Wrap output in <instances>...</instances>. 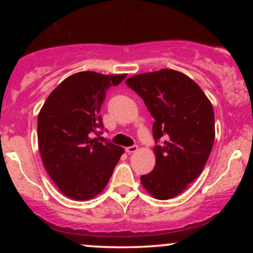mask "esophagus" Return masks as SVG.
<instances>
[{
    "label": "esophagus",
    "mask_w": 253,
    "mask_h": 253,
    "mask_svg": "<svg viewBox=\"0 0 253 253\" xmlns=\"http://www.w3.org/2000/svg\"><path fill=\"white\" fill-rule=\"evenodd\" d=\"M138 151V146L136 145H133V146H129V147H126V152L127 153H134Z\"/></svg>",
    "instance_id": "1"
}]
</instances>
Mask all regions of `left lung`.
<instances>
[{
  "instance_id": "left-lung-1",
  "label": "left lung",
  "mask_w": 253,
  "mask_h": 253,
  "mask_svg": "<svg viewBox=\"0 0 253 253\" xmlns=\"http://www.w3.org/2000/svg\"><path fill=\"white\" fill-rule=\"evenodd\" d=\"M155 118V169L140 177L145 190L158 200L172 199L200 176L208 161L215 121L210 98L183 72L172 69L134 75L126 81Z\"/></svg>"
}]
</instances>
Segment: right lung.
<instances>
[{
	"instance_id": "right-lung-1",
	"label": "right lung",
	"mask_w": 253,
	"mask_h": 253,
	"mask_svg": "<svg viewBox=\"0 0 253 253\" xmlns=\"http://www.w3.org/2000/svg\"><path fill=\"white\" fill-rule=\"evenodd\" d=\"M127 75L81 71L63 81L38 115V146L48 176L60 193L76 201L90 200L106 188L125 150L92 139L102 127L100 108L107 89Z\"/></svg>"
}]
</instances>
